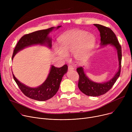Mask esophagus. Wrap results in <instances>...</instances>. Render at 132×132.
<instances>
[{"instance_id": "1", "label": "esophagus", "mask_w": 132, "mask_h": 132, "mask_svg": "<svg viewBox=\"0 0 132 132\" xmlns=\"http://www.w3.org/2000/svg\"><path fill=\"white\" fill-rule=\"evenodd\" d=\"M68 69L69 70H74V67L72 65H68Z\"/></svg>"}]
</instances>
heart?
<instances>
[{
  "mask_svg": "<svg viewBox=\"0 0 132 132\" xmlns=\"http://www.w3.org/2000/svg\"><path fill=\"white\" fill-rule=\"evenodd\" d=\"M96 39L93 35L82 30H73L61 35L58 40L59 47L57 53L65 59L67 55L74 53L75 59L79 62L86 60L94 47Z\"/></svg>",
  "mask_w": 132,
  "mask_h": 132,
  "instance_id": "obj_1",
  "label": "heart"
}]
</instances>
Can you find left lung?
Masks as SVG:
<instances>
[{"label":"left lung","mask_w":132,"mask_h":132,"mask_svg":"<svg viewBox=\"0 0 132 132\" xmlns=\"http://www.w3.org/2000/svg\"><path fill=\"white\" fill-rule=\"evenodd\" d=\"M100 32L101 44L106 45L111 44L113 45L117 50L118 57L119 62V70L116 74L114 77L109 81L102 84L96 83L89 80L84 73V68L79 67L77 68V72L79 75L78 87L80 90L85 95L89 96H99L106 93L111 89L120 74L121 66V47L118 40L113 31L110 28L98 24H94Z\"/></svg>","instance_id":"obj_1"}]
</instances>
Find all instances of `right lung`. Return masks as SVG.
<instances>
[{
  "mask_svg": "<svg viewBox=\"0 0 132 132\" xmlns=\"http://www.w3.org/2000/svg\"><path fill=\"white\" fill-rule=\"evenodd\" d=\"M61 26H59L57 28L58 29ZM53 28L54 27H51L46 29L38 30L24 35L20 39L16 44L13 51L12 59L19 51L28 46L46 43L48 46L51 47L52 45L51 39L47 36V35ZM68 67L66 64L60 68L52 66L50 73L45 81L41 86L35 88L26 86L20 82L13 74V77L21 91L25 96L35 100L44 101L50 99L57 93L59 88L62 78L64 74L66 73Z\"/></svg>",
  "mask_w": 132,
  "mask_h": 132,
  "instance_id": "add662e5",
  "label": "right lung"
}]
</instances>
